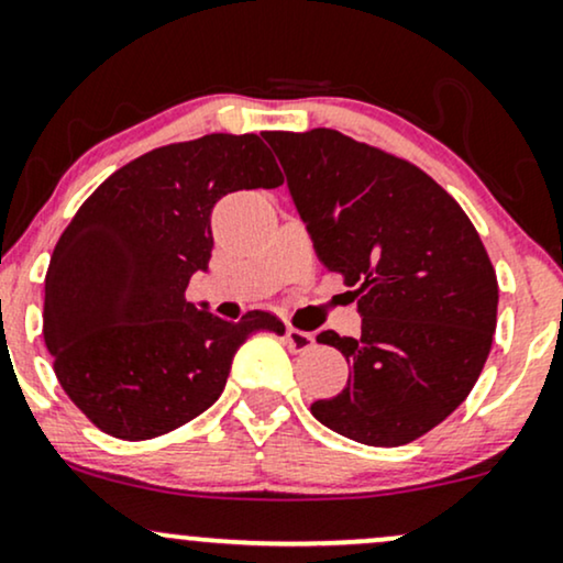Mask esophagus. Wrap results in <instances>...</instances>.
<instances>
[{
	"label": "esophagus",
	"mask_w": 563,
	"mask_h": 563,
	"mask_svg": "<svg viewBox=\"0 0 563 563\" xmlns=\"http://www.w3.org/2000/svg\"><path fill=\"white\" fill-rule=\"evenodd\" d=\"M286 343L294 353H303L309 351V347H314V334L311 332H303V330H296V327H288L286 330Z\"/></svg>",
	"instance_id": "1"
}]
</instances>
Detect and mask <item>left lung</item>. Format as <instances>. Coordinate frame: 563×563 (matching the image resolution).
<instances>
[{
  "label": "left lung",
  "mask_w": 563,
  "mask_h": 563,
  "mask_svg": "<svg viewBox=\"0 0 563 563\" xmlns=\"http://www.w3.org/2000/svg\"><path fill=\"white\" fill-rule=\"evenodd\" d=\"M317 257L358 301L361 334L327 330L353 366L311 412L368 446L423 437L471 395L496 332L499 283L454 199L412 163L334 130L267 132Z\"/></svg>",
  "instance_id": "obj_1"
}]
</instances>
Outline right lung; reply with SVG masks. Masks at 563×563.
Segmentation results:
<instances>
[{"instance_id":"1","label":"right lung","mask_w":563,"mask_h":563,"mask_svg":"<svg viewBox=\"0 0 563 563\" xmlns=\"http://www.w3.org/2000/svg\"><path fill=\"white\" fill-rule=\"evenodd\" d=\"M283 184L257 134H205L140 155L85 199L46 273L44 340L62 389L90 423L142 441L189 423L223 393L267 311L225 322L184 298L208 269L220 197Z\"/></svg>"}]
</instances>
